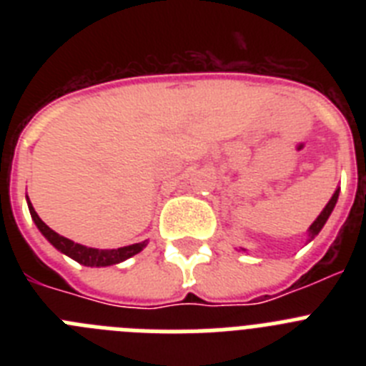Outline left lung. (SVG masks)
Wrapping results in <instances>:
<instances>
[{
	"label": "left lung",
	"instance_id": "8db88e82",
	"mask_svg": "<svg viewBox=\"0 0 366 366\" xmlns=\"http://www.w3.org/2000/svg\"><path fill=\"white\" fill-rule=\"evenodd\" d=\"M337 198H339V189L335 190L334 196H332V199H330V202L326 203V207H325V209H322L321 214L317 216L315 222H313L312 225H310V229H308V232H310V240H313V238H315V236L319 234V232H321V229L325 227L326 219L330 218V214H332V211H334L335 203H337Z\"/></svg>",
	"mask_w": 366,
	"mask_h": 366
}]
</instances>
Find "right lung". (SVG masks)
I'll return each instance as SVG.
<instances>
[{"label":"right lung","mask_w":366,"mask_h":366,"mask_svg":"<svg viewBox=\"0 0 366 366\" xmlns=\"http://www.w3.org/2000/svg\"><path fill=\"white\" fill-rule=\"evenodd\" d=\"M29 205V212H31L32 219L36 223V227L40 229L41 234L54 245V247L60 251V253L67 254L73 260H76L79 264L87 267H106V266H113V264H119V262L128 260L134 254L141 253L144 247H147L148 242H139V244H132V245H124V247L119 249H95V247H86L82 244H76V242L69 240L66 236H60L58 232H54L53 229L47 227L44 222H41L40 216L36 214L34 211V207L31 205V202L27 199Z\"/></svg>","instance_id":"1"}]
</instances>
